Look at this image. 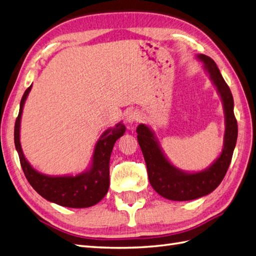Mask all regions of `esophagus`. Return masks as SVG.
<instances>
[{"mask_svg": "<svg viewBox=\"0 0 256 256\" xmlns=\"http://www.w3.org/2000/svg\"><path fill=\"white\" fill-rule=\"evenodd\" d=\"M142 121V116L138 111H130L128 112V114L126 116V122L128 124H134V123H138Z\"/></svg>", "mask_w": 256, "mask_h": 256, "instance_id": "34e87169", "label": "esophagus"}]
</instances>
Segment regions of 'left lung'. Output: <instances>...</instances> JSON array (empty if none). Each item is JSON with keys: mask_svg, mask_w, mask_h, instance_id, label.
I'll use <instances>...</instances> for the list:
<instances>
[{"mask_svg": "<svg viewBox=\"0 0 256 256\" xmlns=\"http://www.w3.org/2000/svg\"><path fill=\"white\" fill-rule=\"evenodd\" d=\"M196 58L204 64L217 92L222 98L224 112V135L222 154L210 167L198 172L183 171L166 157L152 130L146 124L136 128L138 140L144 156L147 174L154 190L171 200H191L212 193L226 176L236 144L238 123L234 114V97L216 63L205 54Z\"/></svg>", "mask_w": 256, "mask_h": 256, "instance_id": "left-lung-1", "label": "left lung"}]
</instances>
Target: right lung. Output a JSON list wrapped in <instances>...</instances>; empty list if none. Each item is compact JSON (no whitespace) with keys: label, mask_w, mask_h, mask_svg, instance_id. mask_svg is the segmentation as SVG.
<instances>
[{"label":"right lung","mask_w":256,"mask_h":256,"mask_svg":"<svg viewBox=\"0 0 256 256\" xmlns=\"http://www.w3.org/2000/svg\"><path fill=\"white\" fill-rule=\"evenodd\" d=\"M29 86L20 100V114L14 128V142L20 164L28 182L34 191L46 200L70 208H85L96 205L108 193L109 164L114 142L126 133L122 122L106 130L94 146L92 164L76 176H48L36 170L24 155L20 145V120L25 101L32 90Z\"/></svg>","instance_id":"obj_1"}]
</instances>
